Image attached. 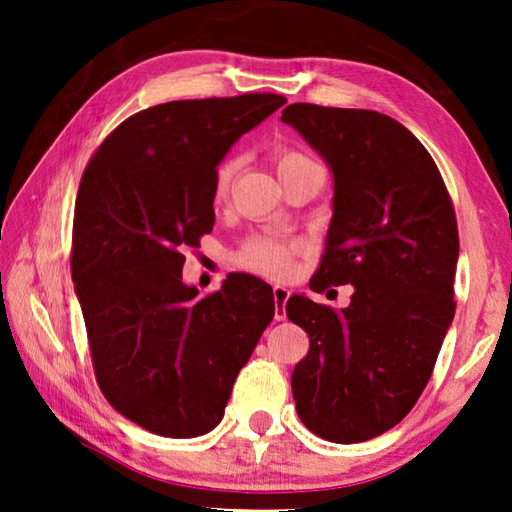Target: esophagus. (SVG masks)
I'll return each mask as SVG.
<instances>
[{"label":"esophagus","instance_id":"obj_1","mask_svg":"<svg viewBox=\"0 0 512 512\" xmlns=\"http://www.w3.org/2000/svg\"><path fill=\"white\" fill-rule=\"evenodd\" d=\"M291 296V291L287 287H275L273 289V298H275V320H284L287 318V309H284V305H287V300Z\"/></svg>","mask_w":512,"mask_h":512}]
</instances>
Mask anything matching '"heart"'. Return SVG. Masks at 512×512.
Returning <instances> with one entry per match:
<instances>
[{"label": "heart", "mask_w": 512, "mask_h": 512, "mask_svg": "<svg viewBox=\"0 0 512 512\" xmlns=\"http://www.w3.org/2000/svg\"><path fill=\"white\" fill-rule=\"evenodd\" d=\"M273 164L280 180L289 176L291 171L300 167H307V164H316L305 153L296 149H277L273 155ZM239 162L237 158H223L214 167L212 173V201L223 203L225 198L230 196L232 183H235ZM237 262L248 268V271L266 275V277H284L289 275L291 264H293V248L287 244H280V241L268 239V237H257L250 239L248 244L239 250Z\"/></svg>", "instance_id": "obj_1"}]
</instances>
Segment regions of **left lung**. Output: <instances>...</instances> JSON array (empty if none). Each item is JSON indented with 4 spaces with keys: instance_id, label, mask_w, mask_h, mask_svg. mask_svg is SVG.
Here are the masks:
<instances>
[{
    "instance_id": "1",
    "label": "left lung",
    "mask_w": 512,
    "mask_h": 512,
    "mask_svg": "<svg viewBox=\"0 0 512 512\" xmlns=\"http://www.w3.org/2000/svg\"><path fill=\"white\" fill-rule=\"evenodd\" d=\"M282 121L334 173V216L309 287H354L341 311L289 298V320L309 336L293 400L316 436L363 443L395 427L429 384L456 311V212L436 162L400 121L314 103H291Z\"/></svg>"
}]
</instances>
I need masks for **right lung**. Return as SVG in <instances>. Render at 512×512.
I'll list each match as a JSON object with an SVG mask.
<instances>
[{
    "mask_svg": "<svg viewBox=\"0 0 512 512\" xmlns=\"http://www.w3.org/2000/svg\"><path fill=\"white\" fill-rule=\"evenodd\" d=\"M271 92L135 112L83 171L72 280L106 400L158 436L194 438L223 418L232 384L275 316L273 289L230 275L207 296L183 284L185 248L212 232V173L241 135L284 106Z\"/></svg>",
    "mask_w": 512,
    "mask_h": 512,
    "instance_id": "add662e5",
    "label": "right lung"
}]
</instances>
